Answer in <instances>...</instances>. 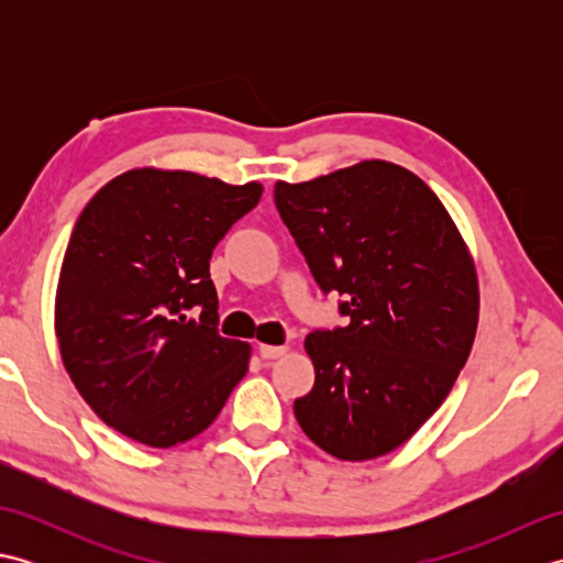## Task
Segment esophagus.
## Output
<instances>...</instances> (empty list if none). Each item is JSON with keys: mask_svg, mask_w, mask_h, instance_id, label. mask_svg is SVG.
Here are the masks:
<instances>
[{"mask_svg": "<svg viewBox=\"0 0 563 563\" xmlns=\"http://www.w3.org/2000/svg\"><path fill=\"white\" fill-rule=\"evenodd\" d=\"M285 353H288V345H268V343L258 345V355L263 361H275V357H283Z\"/></svg>", "mask_w": 563, "mask_h": 563, "instance_id": "34e87169", "label": "esophagus"}]
</instances>
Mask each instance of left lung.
I'll return each mask as SVG.
<instances>
[{
  "mask_svg": "<svg viewBox=\"0 0 563 563\" xmlns=\"http://www.w3.org/2000/svg\"><path fill=\"white\" fill-rule=\"evenodd\" d=\"M273 194L319 288L345 295L351 319L305 339L314 387L295 399L297 423L331 457H382L440 409L470 357V246L433 190L385 159L278 181Z\"/></svg>",
  "mask_w": 563,
  "mask_h": 563,
  "instance_id": "1",
  "label": "left lung"
}]
</instances>
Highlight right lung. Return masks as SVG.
Returning <instances> with one entry per match:
<instances>
[{
	"instance_id": "1",
	"label": "right lung",
	"mask_w": 563,
	"mask_h": 563,
	"mask_svg": "<svg viewBox=\"0 0 563 563\" xmlns=\"http://www.w3.org/2000/svg\"><path fill=\"white\" fill-rule=\"evenodd\" d=\"M258 181L140 166L111 178L71 230L55 336L81 399L147 448L202 433L246 375L251 345L224 339L210 256L256 208ZM201 307V317L185 312Z\"/></svg>"
}]
</instances>
